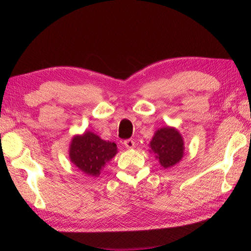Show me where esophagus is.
Instances as JSON below:
<instances>
[{"label":"esophagus","instance_id":"34e87169","mask_svg":"<svg viewBox=\"0 0 251 251\" xmlns=\"http://www.w3.org/2000/svg\"><path fill=\"white\" fill-rule=\"evenodd\" d=\"M124 146L127 149H132L135 147V141L132 139H126V140H124Z\"/></svg>","mask_w":251,"mask_h":251}]
</instances>
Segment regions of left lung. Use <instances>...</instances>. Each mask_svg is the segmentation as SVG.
Here are the masks:
<instances>
[{"instance_id":"left-lung-1","label":"left lung","mask_w":251,"mask_h":251,"mask_svg":"<svg viewBox=\"0 0 251 251\" xmlns=\"http://www.w3.org/2000/svg\"><path fill=\"white\" fill-rule=\"evenodd\" d=\"M150 147L164 168L174 166L183 156L182 137L178 130L169 127L161 128L155 132Z\"/></svg>"}]
</instances>
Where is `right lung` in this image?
<instances>
[{
    "label": "right lung",
    "mask_w": 251,
    "mask_h": 251,
    "mask_svg": "<svg viewBox=\"0 0 251 251\" xmlns=\"http://www.w3.org/2000/svg\"><path fill=\"white\" fill-rule=\"evenodd\" d=\"M117 152L114 142L104 141L87 131L83 136L73 138L70 147L71 162L88 176H99L104 164Z\"/></svg>",
    "instance_id": "1"
}]
</instances>
